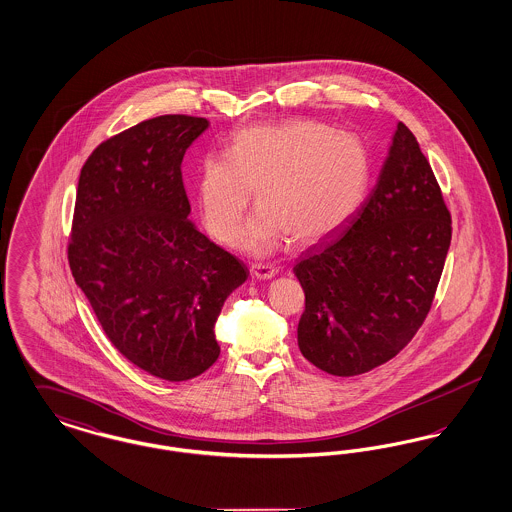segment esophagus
<instances>
[{
  "instance_id": "1",
  "label": "esophagus",
  "mask_w": 512,
  "mask_h": 512,
  "mask_svg": "<svg viewBox=\"0 0 512 512\" xmlns=\"http://www.w3.org/2000/svg\"><path fill=\"white\" fill-rule=\"evenodd\" d=\"M249 272H251V276L255 280H270V278L276 276V268L272 267V265H263V263L251 265Z\"/></svg>"
}]
</instances>
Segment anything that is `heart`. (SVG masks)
Instances as JSON below:
<instances>
[{
  "mask_svg": "<svg viewBox=\"0 0 512 512\" xmlns=\"http://www.w3.org/2000/svg\"><path fill=\"white\" fill-rule=\"evenodd\" d=\"M363 142L315 121L251 124L232 138L230 157L201 163L197 197L207 230L230 242L255 192L261 209L238 240L251 255H267L290 238L317 244L355 215L368 188Z\"/></svg>",
  "mask_w": 512,
  "mask_h": 512,
  "instance_id": "b5f03b06",
  "label": "heart"
}]
</instances>
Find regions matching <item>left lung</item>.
I'll return each instance as SVG.
<instances>
[{"mask_svg": "<svg viewBox=\"0 0 512 512\" xmlns=\"http://www.w3.org/2000/svg\"><path fill=\"white\" fill-rule=\"evenodd\" d=\"M451 244V215L413 132L399 122L374 190L293 272L305 292L299 351L334 376L388 363L422 326Z\"/></svg>", "mask_w": 512, "mask_h": 512, "instance_id": "left-lung-1", "label": "left lung"}]
</instances>
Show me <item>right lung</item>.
<instances>
[{"mask_svg": "<svg viewBox=\"0 0 512 512\" xmlns=\"http://www.w3.org/2000/svg\"><path fill=\"white\" fill-rule=\"evenodd\" d=\"M209 121L163 115L84 163L69 265L103 332L132 365L184 382L220 355L215 322L249 270L190 220L182 159Z\"/></svg>", "mask_w": 512, "mask_h": 512, "instance_id": "right-lung-1", "label": "right lung"}]
</instances>
